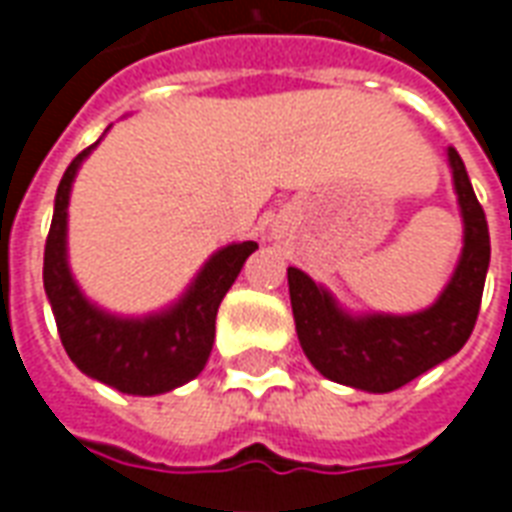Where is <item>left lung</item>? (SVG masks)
Returning <instances> with one entry per match:
<instances>
[{
  "mask_svg": "<svg viewBox=\"0 0 512 512\" xmlns=\"http://www.w3.org/2000/svg\"><path fill=\"white\" fill-rule=\"evenodd\" d=\"M463 246L447 285L425 310L354 312L301 268H288L296 334L312 367L362 392H392L461 351L477 321L491 263L488 222L455 147H447Z\"/></svg>",
  "mask_w": 512,
  "mask_h": 512,
  "instance_id": "1",
  "label": "left lung"
}]
</instances>
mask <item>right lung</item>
<instances>
[{"label": "right lung", "mask_w": 512, "mask_h": 512, "mask_svg": "<svg viewBox=\"0 0 512 512\" xmlns=\"http://www.w3.org/2000/svg\"><path fill=\"white\" fill-rule=\"evenodd\" d=\"M101 139L73 158L57 186L43 255V288L62 345L84 376L123 395H164L202 373L216 337L219 304L257 244L233 241L216 249L178 299L161 310L120 315L87 299L68 260V205L73 180Z\"/></svg>", "instance_id": "right-lung-1"}]
</instances>
